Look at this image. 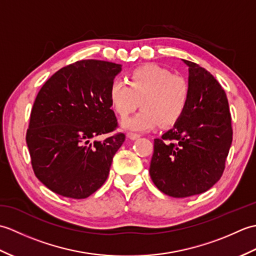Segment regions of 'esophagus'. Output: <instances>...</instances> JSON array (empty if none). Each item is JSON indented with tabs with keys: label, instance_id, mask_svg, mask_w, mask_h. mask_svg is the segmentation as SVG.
Listing matches in <instances>:
<instances>
[{
	"label": "esophagus",
	"instance_id": "esophagus-1",
	"mask_svg": "<svg viewBox=\"0 0 256 256\" xmlns=\"http://www.w3.org/2000/svg\"><path fill=\"white\" fill-rule=\"evenodd\" d=\"M126 136L130 138V140H136L138 138L140 135V134H136V133H128Z\"/></svg>",
	"mask_w": 256,
	"mask_h": 256
}]
</instances>
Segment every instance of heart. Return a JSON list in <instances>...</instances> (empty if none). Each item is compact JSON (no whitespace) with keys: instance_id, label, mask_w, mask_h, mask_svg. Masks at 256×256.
I'll list each match as a JSON object with an SVG mask.
<instances>
[{"instance_id":"obj_1","label":"heart","mask_w":256,"mask_h":256,"mask_svg":"<svg viewBox=\"0 0 256 256\" xmlns=\"http://www.w3.org/2000/svg\"><path fill=\"white\" fill-rule=\"evenodd\" d=\"M189 96L186 80L155 64L133 69L128 76V84L114 80L108 94L112 108L121 118L142 106L134 116L122 123L124 128L138 132L148 131L158 124L170 126L177 123L188 106Z\"/></svg>"}]
</instances>
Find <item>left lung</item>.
<instances>
[{"mask_svg":"<svg viewBox=\"0 0 256 256\" xmlns=\"http://www.w3.org/2000/svg\"><path fill=\"white\" fill-rule=\"evenodd\" d=\"M188 66V106L172 128L154 140L150 175L162 192L174 198L202 194L221 178L232 143L226 94L199 64Z\"/></svg>","mask_w":256,"mask_h":256,"instance_id":"8db88e82","label":"left lung"}]
</instances>
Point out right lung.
<instances>
[{"mask_svg":"<svg viewBox=\"0 0 256 256\" xmlns=\"http://www.w3.org/2000/svg\"><path fill=\"white\" fill-rule=\"evenodd\" d=\"M118 64L80 60L58 70L38 92L26 143L38 180L64 197L84 199L106 180L118 133L94 140L118 126L108 94Z\"/></svg>","mask_w":256,"mask_h":256,"instance_id":"1","label":"right lung"}]
</instances>
